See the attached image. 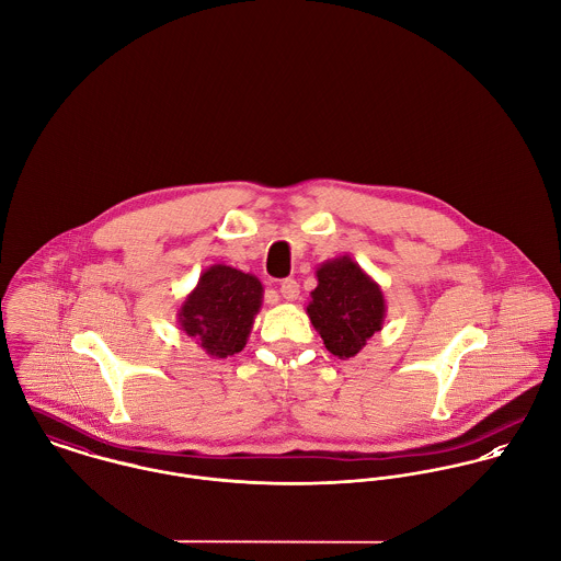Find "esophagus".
<instances>
[{
  "instance_id": "1",
  "label": "esophagus",
  "mask_w": 561,
  "mask_h": 561,
  "mask_svg": "<svg viewBox=\"0 0 561 561\" xmlns=\"http://www.w3.org/2000/svg\"><path fill=\"white\" fill-rule=\"evenodd\" d=\"M280 296H283L285 300H296V298L300 296V285H298L294 278H285V280L280 283Z\"/></svg>"
}]
</instances>
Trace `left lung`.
I'll return each instance as SVG.
<instances>
[{
    "mask_svg": "<svg viewBox=\"0 0 561 561\" xmlns=\"http://www.w3.org/2000/svg\"><path fill=\"white\" fill-rule=\"evenodd\" d=\"M307 316L325 350L341 360L356 356L382 330L387 300L380 285L347 254L323 261Z\"/></svg>",
    "mask_w": 561,
    "mask_h": 561,
    "instance_id": "left-lung-1",
    "label": "left lung"
}]
</instances>
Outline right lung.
Listing matches in <instances>:
<instances>
[{"label": "right lung", "instance_id": "1", "mask_svg": "<svg viewBox=\"0 0 561 561\" xmlns=\"http://www.w3.org/2000/svg\"><path fill=\"white\" fill-rule=\"evenodd\" d=\"M263 305V285L225 263L209 265L176 311L181 330L211 358H229L248 343Z\"/></svg>", "mask_w": 561, "mask_h": 561}]
</instances>
